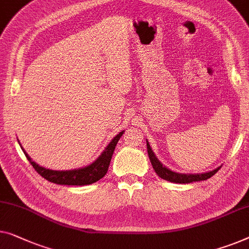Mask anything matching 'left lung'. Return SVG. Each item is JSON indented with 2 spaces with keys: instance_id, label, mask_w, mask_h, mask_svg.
Here are the masks:
<instances>
[{
  "instance_id": "left-lung-1",
  "label": "left lung",
  "mask_w": 249,
  "mask_h": 249,
  "mask_svg": "<svg viewBox=\"0 0 249 249\" xmlns=\"http://www.w3.org/2000/svg\"><path fill=\"white\" fill-rule=\"evenodd\" d=\"M147 151H148L150 163H151V165H153L155 172L157 173V175L163 179H166V181L173 182V183H181V184H186V183L205 181V179L210 178L212 175H214L215 173L220 169V167H218V168L213 169V171L202 173V174H182V173L173 172V171H171V169H168L167 167L163 166V164H161L160 161L157 160V157L155 156V154L153 153V150H151L148 142H147Z\"/></svg>"
}]
</instances>
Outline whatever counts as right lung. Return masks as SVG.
<instances>
[{
  "mask_svg": "<svg viewBox=\"0 0 249 249\" xmlns=\"http://www.w3.org/2000/svg\"><path fill=\"white\" fill-rule=\"evenodd\" d=\"M124 132V131L119 132L111 140V142L107 146V148L104 149L103 153L100 155V157L94 163L89 164V166L78 169H71V171H53V169L39 166L34 160H31V158L29 157V155L24 151L23 148L22 150L24 155H26L27 160L30 161L32 167L37 171L38 174H40L42 178H46L47 181L60 185H88L99 181V179L102 178L107 174L113 151L116 149L119 139L121 138Z\"/></svg>",
  "mask_w": 249,
  "mask_h": 249,
  "instance_id": "1",
  "label": "right lung"
}]
</instances>
